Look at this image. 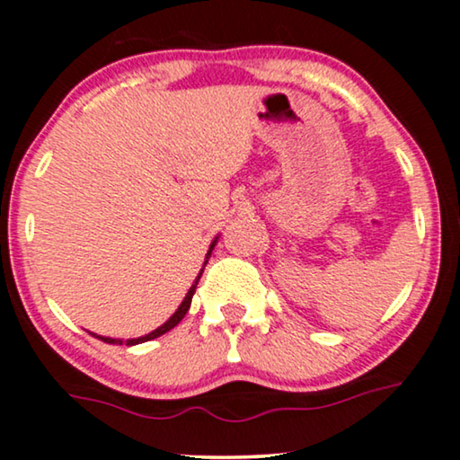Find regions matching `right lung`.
<instances>
[{
	"instance_id": "right-lung-1",
	"label": "right lung",
	"mask_w": 460,
	"mask_h": 460,
	"mask_svg": "<svg viewBox=\"0 0 460 460\" xmlns=\"http://www.w3.org/2000/svg\"><path fill=\"white\" fill-rule=\"evenodd\" d=\"M213 247H216V241L211 243V247H209V251H207V260H209V255H211V251H213ZM207 260H205V266H207ZM205 266H203V270H205ZM203 270H200V274H203ZM200 274L197 276V280H194V285L190 287V291L186 293V297H184V301H181L180 304V307L178 310L173 312V316L167 320L165 324H161L159 329H155L153 332H148V335H144V337H137V339H128V341H123V339H112V337H102V335H92L93 337H98L100 341H104V343H115V345H137V343H144V341H150V339H156V337H161V335H165L167 331H172L173 326H178L180 324V320L186 316V312H188V307H190V301H192V295H194V291H197V285H199V279H200Z\"/></svg>"
}]
</instances>
